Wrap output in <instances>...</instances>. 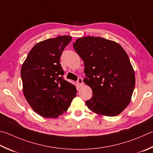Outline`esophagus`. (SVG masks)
<instances>
[{
  "mask_svg": "<svg viewBox=\"0 0 153 153\" xmlns=\"http://www.w3.org/2000/svg\"><path fill=\"white\" fill-rule=\"evenodd\" d=\"M77 83V84L79 85V87H82V86L84 85V83H83V79L82 77H79V78H78Z\"/></svg>",
  "mask_w": 153,
  "mask_h": 153,
  "instance_id": "1",
  "label": "esophagus"
}]
</instances>
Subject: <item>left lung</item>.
<instances>
[{"label":"left lung","mask_w":153,"mask_h":153,"mask_svg":"<svg viewBox=\"0 0 153 153\" xmlns=\"http://www.w3.org/2000/svg\"><path fill=\"white\" fill-rule=\"evenodd\" d=\"M73 46L84 62V82L92 90L86 105L97 114L118 115L130 104L135 86L126 51L115 41L92 36L77 39Z\"/></svg>","instance_id":"1"}]
</instances>
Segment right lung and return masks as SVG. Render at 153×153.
Returning a JSON list of instances; mask_svg holds the SVG:
<instances>
[{
    "label": "right lung",
    "mask_w": 153,
    "mask_h": 153,
    "mask_svg": "<svg viewBox=\"0 0 153 153\" xmlns=\"http://www.w3.org/2000/svg\"><path fill=\"white\" fill-rule=\"evenodd\" d=\"M71 36H58L37 43L22 64L23 91L32 109L45 118H57L67 112L76 97V86L66 81L59 63Z\"/></svg>",
    "instance_id": "1"
}]
</instances>
